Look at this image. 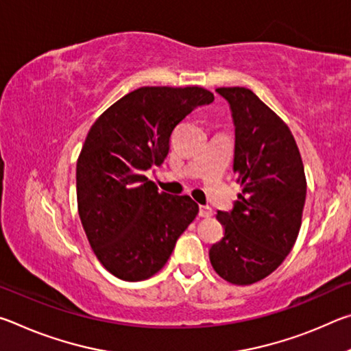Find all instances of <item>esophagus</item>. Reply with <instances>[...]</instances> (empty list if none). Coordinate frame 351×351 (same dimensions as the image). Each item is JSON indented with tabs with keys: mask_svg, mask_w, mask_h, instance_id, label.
<instances>
[{
	"mask_svg": "<svg viewBox=\"0 0 351 351\" xmlns=\"http://www.w3.org/2000/svg\"><path fill=\"white\" fill-rule=\"evenodd\" d=\"M198 213H199L201 218H210L213 215V210H212V207H209V206H199Z\"/></svg>",
	"mask_w": 351,
	"mask_h": 351,
	"instance_id": "34e87169",
	"label": "esophagus"
}]
</instances>
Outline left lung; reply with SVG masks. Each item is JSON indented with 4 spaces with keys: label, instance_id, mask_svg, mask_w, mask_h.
Returning <instances> with one entry per match:
<instances>
[{
    "label": "left lung",
    "instance_id": "obj_1",
    "mask_svg": "<svg viewBox=\"0 0 351 351\" xmlns=\"http://www.w3.org/2000/svg\"><path fill=\"white\" fill-rule=\"evenodd\" d=\"M217 93L232 112L234 173L241 193L232 210L218 212L224 237L212 245L209 258L224 280L251 285L276 271L294 246L306 198L305 170L287 123L251 90Z\"/></svg>",
    "mask_w": 351,
    "mask_h": 351
}]
</instances>
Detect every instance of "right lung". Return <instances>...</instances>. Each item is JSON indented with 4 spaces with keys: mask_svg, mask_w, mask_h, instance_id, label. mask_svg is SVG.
<instances>
[{
    "mask_svg": "<svg viewBox=\"0 0 351 351\" xmlns=\"http://www.w3.org/2000/svg\"><path fill=\"white\" fill-rule=\"evenodd\" d=\"M212 102L199 86H144L112 104L88 132L75 171L79 217L96 257L121 280L162 269L197 217L192 198L159 193L145 171L167 156L178 123Z\"/></svg>",
    "mask_w": 351,
    "mask_h": 351,
    "instance_id": "obj_1",
    "label": "right lung"
}]
</instances>
